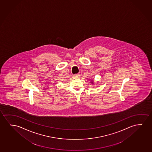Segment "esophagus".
I'll use <instances>...</instances> for the list:
<instances>
[{
	"mask_svg": "<svg viewBox=\"0 0 152 152\" xmlns=\"http://www.w3.org/2000/svg\"><path fill=\"white\" fill-rule=\"evenodd\" d=\"M80 75L79 74H76V75H73V77H79Z\"/></svg>",
	"mask_w": 152,
	"mask_h": 152,
	"instance_id": "esophagus-1",
	"label": "esophagus"
}]
</instances>
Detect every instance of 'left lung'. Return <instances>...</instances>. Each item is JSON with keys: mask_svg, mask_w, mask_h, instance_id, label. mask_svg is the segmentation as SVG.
Returning a JSON list of instances; mask_svg holds the SVG:
<instances>
[{"mask_svg": "<svg viewBox=\"0 0 152 152\" xmlns=\"http://www.w3.org/2000/svg\"><path fill=\"white\" fill-rule=\"evenodd\" d=\"M91 83H92V84H93V80H91Z\"/></svg>", "mask_w": 152, "mask_h": 152, "instance_id": "1", "label": "left lung"}]
</instances>
